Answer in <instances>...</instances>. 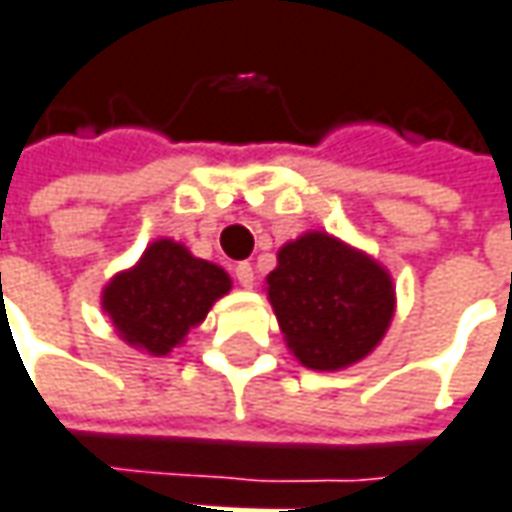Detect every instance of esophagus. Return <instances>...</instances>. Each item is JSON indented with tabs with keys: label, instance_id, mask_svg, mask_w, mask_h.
Returning <instances> with one entry per match:
<instances>
[{
	"label": "esophagus",
	"instance_id": "obj_1",
	"mask_svg": "<svg viewBox=\"0 0 512 512\" xmlns=\"http://www.w3.org/2000/svg\"><path fill=\"white\" fill-rule=\"evenodd\" d=\"M235 277H238V283L243 289H252L255 286V269H252V263H238L235 266Z\"/></svg>",
	"mask_w": 512,
	"mask_h": 512
}]
</instances>
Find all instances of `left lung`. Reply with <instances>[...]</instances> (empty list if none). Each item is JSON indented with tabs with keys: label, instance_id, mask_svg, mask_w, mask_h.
<instances>
[{
	"label": "left lung",
	"instance_id": "left-lung-1",
	"mask_svg": "<svg viewBox=\"0 0 512 512\" xmlns=\"http://www.w3.org/2000/svg\"><path fill=\"white\" fill-rule=\"evenodd\" d=\"M266 291L291 354L314 371H340L368 357L397 306L391 274L326 232L286 243Z\"/></svg>",
	"mask_w": 512,
	"mask_h": 512
}]
</instances>
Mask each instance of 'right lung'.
Here are the masks:
<instances>
[{
    "label": "right lung",
    "mask_w": 512,
    "mask_h": 512,
    "mask_svg": "<svg viewBox=\"0 0 512 512\" xmlns=\"http://www.w3.org/2000/svg\"><path fill=\"white\" fill-rule=\"evenodd\" d=\"M232 289L221 266L195 257L186 246L161 238L133 269L118 272L101 291V309L124 343L164 357L203 323L215 300Z\"/></svg>",
    "instance_id": "add662e5"
}]
</instances>
